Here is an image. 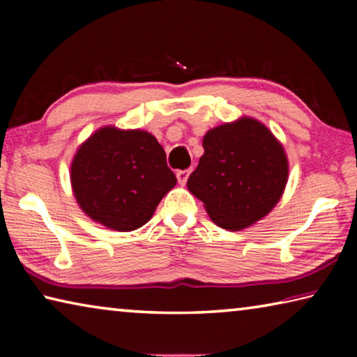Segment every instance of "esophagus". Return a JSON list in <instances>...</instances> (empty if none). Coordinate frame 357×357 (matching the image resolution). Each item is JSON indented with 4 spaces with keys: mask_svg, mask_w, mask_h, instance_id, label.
<instances>
[{
    "mask_svg": "<svg viewBox=\"0 0 357 357\" xmlns=\"http://www.w3.org/2000/svg\"><path fill=\"white\" fill-rule=\"evenodd\" d=\"M190 170H178L176 172V178H178V183L181 185H184L187 183V178H189Z\"/></svg>",
    "mask_w": 357,
    "mask_h": 357,
    "instance_id": "1",
    "label": "esophagus"
}]
</instances>
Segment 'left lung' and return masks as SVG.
Returning <instances> with one entry per match:
<instances>
[{"label":"left lung","instance_id":"1","mask_svg":"<svg viewBox=\"0 0 357 357\" xmlns=\"http://www.w3.org/2000/svg\"><path fill=\"white\" fill-rule=\"evenodd\" d=\"M187 187L225 229H243L280 200L288 178L282 144L261 123L243 118L209 130Z\"/></svg>","mask_w":357,"mask_h":357}]
</instances>
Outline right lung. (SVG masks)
Instances as JSON below:
<instances>
[{
	"mask_svg": "<svg viewBox=\"0 0 357 357\" xmlns=\"http://www.w3.org/2000/svg\"><path fill=\"white\" fill-rule=\"evenodd\" d=\"M70 183L80 208L116 231H132L153 217L176 184L164 148L143 130L104 128L78 148Z\"/></svg>",
	"mask_w": 357,
	"mask_h": 357,
	"instance_id": "obj_1",
	"label": "right lung"
}]
</instances>
